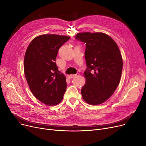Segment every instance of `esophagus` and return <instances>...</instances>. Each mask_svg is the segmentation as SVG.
Listing matches in <instances>:
<instances>
[{"label":"esophagus","mask_w":146,"mask_h":146,"mask_svg":"<svg viewBox=\"0 0 146 146\" xmlns=\"http://www.w3.org/2000/svg\"><path fill=\"white\" fill-rule=\"evenodd\" d=\"M79 74H80L79 73H78L77 74H71L70 76V78H76V77H78V76H79Z\"/></svg>","instance_id":"34e87169"}]
</instances>
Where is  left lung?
<instances>
[{
  "label": "left lung",
  "instance_id": "left-lung-1",
  "mask_svg": "<svg viewBox=\"0 0 146 146\" xmlns=\"http://www.w3.org/2000/svg\"><path fill=\"white\" fill-rule=\"evenodd\" d=\"M75 38L86 44V83L81 89L83 100L90 105L101 104L118 87L122 70V58L116 42L102 33H78Z\"/></svg>",
  "mask_w": 146,
  "mask_h": 146
}]
</instances>
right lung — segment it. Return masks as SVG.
Returning <instances> with one entry per match:
<instances>
[{
    "label": "right lung",
    "mask_w": 146,
    "mask_h": 146,
    "mask_svg": "<svg viewBox=\"0 0 146 146\" xmlns=\"http://www.w3.org/2000/svg\"><path fill=\"white\" fill-rule=\"evenodd\" d=\"M70 37L45 34L31 42L24 57V68L31 91L44 104H58L67 88L66 76L59 73L56 58L59 48Z\"/></svg>",
    "instance_id": "right-lung-1"
}]
</instances>
